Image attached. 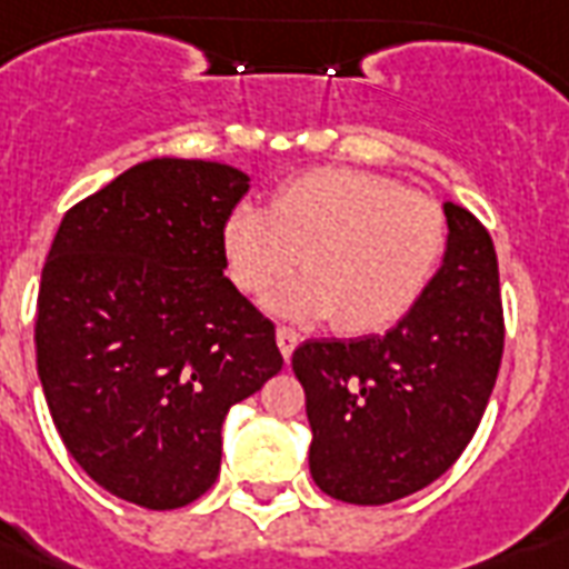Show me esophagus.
Returning a JSON list of instances; mask_svg holds the SVG:
<instances>
[{
    "label": "esophagus",
    "mask_w": 569,
    "mask_h": 569,
    "mask_svg": "<svg viewBox=\"0 0 569 569\" xmlns=\"http://www.w3.org/2000/svg\"><path fill=\"white\" fill-rule=\"evenodd\" d=\"M276 345H279L281 356H284V359H290L299 345V335L293 332V329H288V326H279V329H276Z\"/></svg>",
    "instance_id": "esophagus-1"
}]
</instances>
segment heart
<instances>
[{"mask_svg":"<svg viewBox=\"0 0 569 569\" xmlns=\"http://www.w3.org/2000/svg\"><path fill=\"white\" fill-rule=\"evenodd\" d=\"M222 258L246 293L290 320H332L347 332L398 323L433 281L448 222L433 198L362 169H315L276 189L270 207L237 204L224 216Z\"/></svg>","mask_w":569,"mask_h":569,"instance_id":"b5f03b06","label":"heart"}]
</instances>
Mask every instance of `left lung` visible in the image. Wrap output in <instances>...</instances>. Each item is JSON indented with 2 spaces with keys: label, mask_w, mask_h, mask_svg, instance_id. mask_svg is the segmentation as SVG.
Returning a JSON list of instances; mask_svg holds the SVG:
<instances>
[{
  "label": "left lung",
  "mask_w": 569,
  "mask_h": 569,
  "mask_svg": "<svg viewBox=\"0 0 569 569\" xmlns=\"http://www.w3.org/2000/svg\"><path fill=\"white\" fill-rule=\"evenodd\" d=\"M442 267L386 335L311 338L293 350L326 496L389 505L425 490L472 442L499 377V261L478 219L445 201Z\"/></svg>",
  "instance_id": "1"
}]
</instances>
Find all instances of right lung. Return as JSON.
<instances>
[{
	"label": "right lung",
	"mask_w": 569,
	"mask_h": 569,
	"mask_svg": "<svg viewBox=\"0 0 569 569\" xmlns=\"http://www.w3.org/2000/svg\"><path fill=\"white\" fill-rule=\"evenodd\" d=\"M249 174L139 162L70 207L38 290V377L91 481L148 510L213 487L228 409L281 371L276 326L224 279Z\"/></svg>",
	"instance_id": "add662e5"
}]
</instances>
